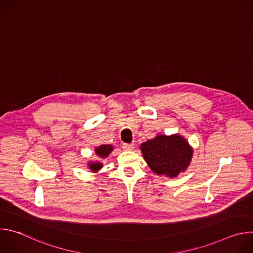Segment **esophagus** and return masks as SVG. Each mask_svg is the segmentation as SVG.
<instances>
[{"mask_svg": "<svg viewBox=\"0 0 253 253\" xmlns=\"http://www.w3.org/2000/svg\"><path fill=\"white\" fill-rule=\"evenodd\" d=\"M122 148H123L125 151H131V150H133V148H134V144H127V143H124V144H122Z\"/></svg>", "mask_w": 253, "mask_h": 253, "instance_id": "34e87169", "label": "esophagus"}]
</instances>
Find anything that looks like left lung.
Here are the masks:
<instances>
[{
    "label": "left lung",
    "instance_id": "obj_1",
    "mask_svg": "<svg viewBox=\"0 0 253 253\" xmlns=\"http://www.w3.org/2000/svg\"><path fill=\"white\" fill-rule=\"evenodd\" d=\"M141 151L150 169L167 177H176L189 166L193 150L188 142L178 134L157 135L141 144Z\"/></svg>",
    "mask_w": 253,
    "mask_h": 253
}]
</instances>
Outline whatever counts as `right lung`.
Masks as SVG:
<instances>
[{
  "mask_svg": "<svg viewBox=\"0 0 253 253\" xmlns=\"http://www.w3.org/2000/svg\"><path fill=\"white\" fill-rule=\"evenodd\" d=\"M113 150V146L112 145H101L99 147H97L95 149V153L101 157V158H105L108 155L111 153V151ZM102 163L101 162H90L89 163V168L91 169V171L96 172L98 170H100L102 168Z\"/></svg>",
  "mask_w": 253,
  "mask_h": 253,
  "instance_id": "right-lung-1",
  "label": "right lung"
}]
</instances>
